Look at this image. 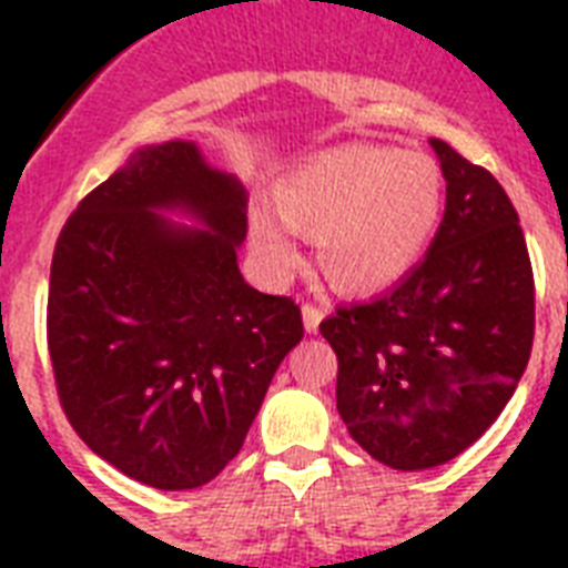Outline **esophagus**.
<instances>
[{
  "instance_id": "34e87169",
  "label": "esophagus",
  "mask_w": 568,
  "mask_h": 568,
  "mask_svg": "<svg viewBox=\"0 0 568 568\" xmlns=\"http://www.w3.org/2000/svg\"><path fill=\"white\" fill-rule=\"evenodd\" d=\"M321 318H324V312H321L318 306H312V303L303 306V327H306V333H318Z\"/></svg>"
}]
</instances>
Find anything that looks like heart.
<instances>
[{"mask_svg":"<svg viewBox=\"0 0 568 568\" xmlns=\"http://www.w3.org/2000/svg\"><path fill=\"white\" fill-rule=\"evenodd\" d=\"M276 214H250V250L267 280L301 267L297 232L315 239L318 271L351 297L386 292L413 274L445 209L439 164L424 153L347 144L312 155L280 180Z\"/></svg>","mask_w":568,"mask_h":568,"instance_id":"heart-1","label":"heart"}]
</instances>
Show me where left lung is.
<instances>
[{"mask_svg": "<svg viewBox=\"0 0 568 568\" xmlns=\"http://www.w3.org/2000/svg\"><path fill=\"white\" fill-rule=\"evenodd\" d=\"M445 217L413 274L321 324L336 406L377 463L422 471L459 457L501 415L534 345V274L519 214L493 173L430 138Z\"/></svg>", "mask_w": 568, "mask_h": 568, "instance_id": "8db88e82", "label": "left lung"}]
</instances>
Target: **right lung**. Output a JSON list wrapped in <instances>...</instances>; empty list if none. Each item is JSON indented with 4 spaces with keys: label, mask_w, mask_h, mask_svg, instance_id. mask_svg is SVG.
I'll return each instance as SVG.
<instances>
[{
    "label": "right lung",
    "mask_w": 568,
    "mask_h": 568,
    "mask_svg": "<svg viewBox=\"0 0 568 568\" xmlns=\"http://www.w3.org/2000/svg\"><path fill=\"white\" fill-rule=\"evenodd\" d=\"M244 239L247 189L182 138L138 146L58 235V397L84 445L138 484L180 493L221 475L303 338L292 297L244 283Z\"/></svg>",
    "instance_id": "obj_1"
}]
</instances>
